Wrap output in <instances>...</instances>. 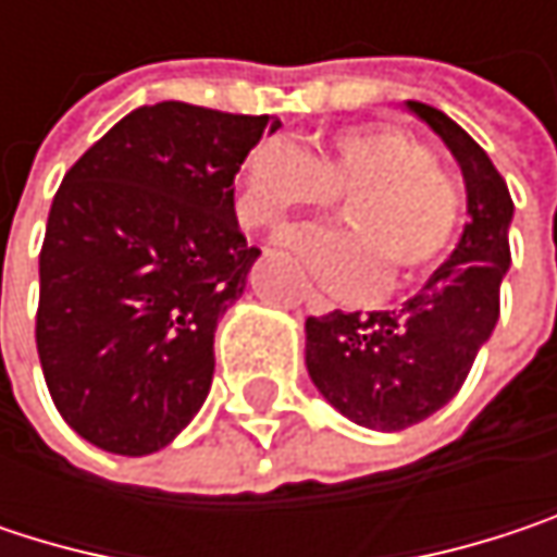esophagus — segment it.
<instances>
[{"label": "esophagus", "instance_id": "1", "mask_svg": "<svg viewBox=\"0 0 557 557\" xmlns=\"http://www.w3.org/2000/svg\"><path fill=\"white\" fill-rule=\"evenodd\" d=\"M302 302H306V309H309V312H329V309H332V302H329L322 293H315L312 286H306V289H302Z\"/></svg>", "mask_w": 557, "mask_h": 557}]
</instances>
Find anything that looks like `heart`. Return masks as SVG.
I'll return each mask as SVG.
<instances>
[{"label":"heart","instance_id":"b5f03b06","mask_svg":"<svg viewBox=\"0 0 557 557\" xmlns=\"http://www.w3.org/2000/svg\"><path fill=\"white\" fill-rule=\"evenodd\" d=\"M342 206L345 232H289L283 245L329 293L371 299L384 283L429 274L455 242L461 186L396 125L335 132L312 154L283 138L258 141L238 173V215L277 228L293 212Z\"/></svg>","mask_w":557,"mask_h":557}]
</instances>
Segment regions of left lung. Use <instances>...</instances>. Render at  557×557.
I'll return each instance as SVG.
<instances>
[{"label": "left lung", "mask_w": 557, "mask_h": 557, "mask_svg": "<svg viewBox=\"0 0 557 557\" xmlns=\"http://www.w3.org/2000/svg\"><path fill=\"white\" fill-rule=\"evenodd\" d=\"M455 154L468 189V225L451 258L384 312H325L306 319V368L319 393L351 422L399 432L442 409L471 374L500 319L509 268L512 199L487 151L445 112L406 102Z\"/></svg>", "instance_id": "left-lung-1"}]
</instances>
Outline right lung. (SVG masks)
Returning a JSON list of instances; mask_svg holds the SVG:
<instances>
[{
    "instance_id": "1",
    "label": "right lung",
    "mask_w": 557,
    "mask_h": 557,
    "mask_svg": "<svg viewBox=\"0 0 557 557\" xmlns=\"http://www.w3.org/2000/svg\"><path fill=\"white\" fill-rule=\"evenodd\" d=\"M271 115L141 106L66 170L41 245L35 342L63 422L112 455L170 445L212 387V338L258 248L235 173Z\"/></svg>"
}]
</instances>
